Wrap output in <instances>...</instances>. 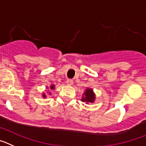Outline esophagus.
<instances>
[{
    "label": "esophagus",
    "instance_id": "1",
    "mask_svg": "<svg viewBox=\"0 0 146 146\" xmlns=\"http://www.w3.org/2000/svg\"><path fill=\"white\" fill-rule=\"evenodd\" d=\"M67 84H68V85H69V86H72V85L73 84V80H71V79L67 80Z\"/></svg>",
    "mask_w": 146,
    "mask_h": 146
}]
</instances>
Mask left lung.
<instances>
[{"instance_id":"8db88e82","label":"left lung","mask_w":146,"mask_h":146,"mask_svg":"<svg viewBox=\"0 0 146 146\" xmlns=\"http://www.w3.org/2000/svg\"><path fill=\"white\" fill-rule=\"evenodd\" d=\"M82 98H81V101L84 102L86 104L89 103H93L94 102L96 99L95 93L93 91L92 88H86L85 89V92L82 94Z\"/></svg>"}]
</instances>
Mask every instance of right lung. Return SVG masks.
<instances>
[{
  "instance_id": "add662e5",
  "label": "right lung",
  "mask_w": 146,
  "mask_h": 146,
  "mask_svg": "<svg viewBox=\"0 0 146 146\" xmlns=\"http://www.w3.org/2000/svg\"><path fill=\"white\" fill-rule=\"evenodd\" d=\"M46 89L47 90H46V92H43L42 93V98H46L47 96L50 95L51 94V90H54L55 89V86L54 84H51L48 86H46Z\"/></svg>"
}]
</instances>
